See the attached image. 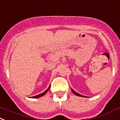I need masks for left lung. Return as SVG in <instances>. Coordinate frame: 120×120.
I'll return each mask as SVG.
<instances>
[{"label":"left lung","instance_id":"left-lung-1","mask_svg":"<svg viewBox=\"0 0 120 120\" xmlns=\"http://www.w3.org/2000/svg\"><path fill=\"white\" fill-rule=\"evenodd\" d=\"M71 90H72V92L74 94H75L76 95H77V96H80V97H85V96H84V95H81V94H78L77 92H76L75 91V90H73L71 88Z\"/></svg>","mask_w":120,"mask_h":120}]
</instances>
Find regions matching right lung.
I'll list each match as a JSON object with an SVG mask.
<instances>
[{"mask_svg": "<svg viewBox=\"0 0 120 120\" xmlns=\"http://www.w3.org/2000/svg\"><path fill=\"white\" fill-rule=\"evenodd\" d=\"M49 88H50V86H49V87H48V89H46V90L44 92H43V93L40 94H39V95H36V96H34V97H32V98H38V97H40L43 96V95H44L46 93V92H47L48 91V90H49Z\"/></svg>", "mask_w": 120, "mask_h": 120, "instance_id": "1", "label": "right lung"}]
</instances>
